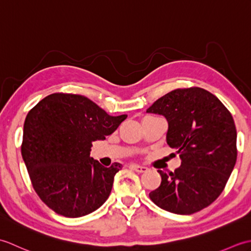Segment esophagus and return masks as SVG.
I'll return each mask as SVG.
<instances>
[{"instance_id":"34e87169","label":"esophagus","mask_w":251,"mask_h":251,"mask_svg":"<svg viewBox=\"0 0 251 251\" xmlns=\"http://www.w3.org/2000/svg\"><path fill=\"white\" fill-rule=\"evenodd\" d=\"M129 167L131 169H134L135 172H137V173H146V172H148V167L140 166V165H137V164H131V165H129Z\"/></svg>"}]
</instances>
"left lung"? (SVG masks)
<instances>
[{
  "label": "left lung",
  "instance_id": "left-lung-1",
  "mask_svg": "<svg viewBox=\"0 0 251 251\" xmlns=\"http://www.w3.org/2000/svg\"><path fill=\"white\" fill-rule=\"evenodd\" d=\"M148 113L168 122L166 140L177 149L181 166L158 170L161 185L149 196L154 204L177 215H192L222 193L237 157L234 120L215 95L200 87L178 88L157 99Z\"/></svg>",
  "mask_w": 251,
  "mask_h": 251
}]
</instances>
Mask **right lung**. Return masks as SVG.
Masks as SVG:
<instances>
[{"label":"right lung","instance_id":"add662e5","mask_svg":"<svg viewBox=\"0 0 251 251\" xmlns=\"http://www.w3.org/2000/svg\"><path fill=\"white\" fill-rule=\"evenodd\" d=\"M127 115L111 116L81 95L56 93L42 99L25 117L21 155L40 199L56 214L86 216L111 193L122 164L104 167L90 157Z\"/></svg>","mask_w":251,"mask_h":251}]
</instances>
